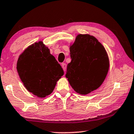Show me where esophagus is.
<instances>
[{"instance_id": "obj_1", "label": "esophagus", "mask_w": 134, "mask_h": 134, "mask_svg": "<svg viewBox=\"0 0 134 134\" xmlns=\"http://www.w3.org/2000/svg\"><path fill=\"white\" fill-rule=\"evenodd\" d=\"M62 67L63 71L65 72L66 69V63H63L62 64Z\"/></svg>"}]
</instances>
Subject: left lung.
Returning <instances> with one entry per match:
<instances>
[{
  "instance_id": "obj_1",
  "label": "left lung",
  "mask_w": 134,
  "mask_h": 134,
  "mask_svg": "<svg viewBox=\"0 0 134 134\" xmlns=\"http://www.w3.org/2000/svg\"><path fill=\"white\" fill-rule=\"evenodd\" d=\"M71 62L66 77L77 93L87 94L100 86L109 69V59L104 46L95 37L78 35L70 46Z\"/></svg>"
}]
</instances>
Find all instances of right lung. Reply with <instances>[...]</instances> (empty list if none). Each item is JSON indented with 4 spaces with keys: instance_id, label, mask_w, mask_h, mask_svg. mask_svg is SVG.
Returning <instances> with one entry per match:
<instances>
[{
    "instance_id": "right-lung-1",
    "label": "right lung",
    "mask_w": 134,
    "mask_h": 134,
    "mask_svg": "<svg viewBox=\"0 0 134 134\" xmlns=\"http://www.w3.org/2000/svg\"><path fill=\"white\" fill-rule=\"evenodd\" d=\"M17 69L29 92L39 98L52 93L64 72L42 41L29 46L20 55Z\"/></svg>"
}]
</instances>
